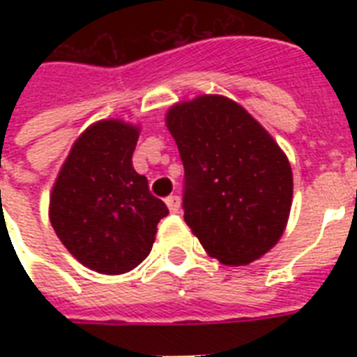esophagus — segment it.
Wrapping results in <instances>:
<instances>
[{
	"instance_id": "1",
	"label": "esophagus",
	"mask_w": 357,
	"mask_h": 357,
	"mask_svg": "<svg viewBox=\"0 0 357 357\" xmlns=\"http://www.w3.org/2000/svg\"><path fill=\"white\" fill-rule=\"evenodd\" d=\"M167 206L170 209V213H179V207H181V200H179V196L172 195L167 198Z\"/></svg>"
}]
</instances>
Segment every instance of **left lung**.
Returning <instances> with one entry per match:
<instances>
[{
    "mask_svg": "<svg viewBox=\"0 0 357 357\" xmlns=\"http://www.w3.org/2000/svg\"><path fill=\"white\" fill-rule=\"evenodd\" d=\"M167 128L185 168L183 218L211 257L248 265L283 235L293 172L252 114L224 96L176 103Z\"/></svg>",
    "mask_w": 357,
    "mask_h": 357,
    "instance_id": "8db88e82",
    "label": "left lung"
}]
</instances>
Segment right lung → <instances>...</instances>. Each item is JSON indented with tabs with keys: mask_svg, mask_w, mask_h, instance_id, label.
I'll list each match as a JSON object with an SVG mask.
<instances>
[{
	"mask_svg": "<svg viewBox=\"0 0 357 357\" xmlns=\"http://www.w3.org/2000/svg\"><path fill=\"white\" fill-rule=\"evenodd\" d=\"M139 128L102 120L79 135L53 185L50 220L61 243L81 265L123 274L151 252L165 202L135 172Z\"/></svg>",
	"mask_w": 357,
	"mask_h": 357,
	"instance_id": "obj_1",
	"label": "right lung"
}]
</instances>
